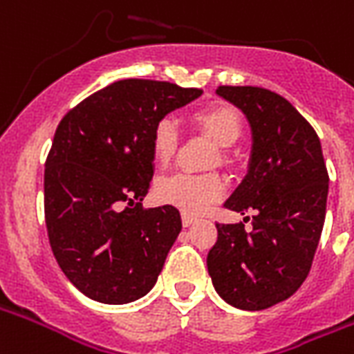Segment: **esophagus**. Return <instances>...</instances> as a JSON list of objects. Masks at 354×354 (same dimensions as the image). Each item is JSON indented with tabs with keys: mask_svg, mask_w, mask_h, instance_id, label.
Returning a JSON list of instances; mask_svg holds the SVG:
<instances>
[{
	"mask_svg": "<svg viewBox=\"0 0 354 354\" xmlns=\"http://www.w3.org/2000/svg\"><path fill=\"white\" fill-rule=\"evenodd\" d=\"M195 217H193V215H189V213H182V223H183V226H191L193 225V223H195Z\"/></svg>",
	"mask_w": 354,
	"mask_h": 354,
	"instance_id": "1",
	"label": "esophagus"
}]
</instances>
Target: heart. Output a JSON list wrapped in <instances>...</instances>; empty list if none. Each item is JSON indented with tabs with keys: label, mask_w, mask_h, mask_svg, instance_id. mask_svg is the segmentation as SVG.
Masks as SVG:
<instances>
[{
	"label": "heart",
	"mask_w": 354,
	"mask_h": 354,
	"mask_svg": "<svg viewBox=\"0 0 354 354\" xmlns=\"http://www.w3.org/2000/svg\"><path fill=\"white\" fill-rule=\"evenodd\" d=\"M195 122L206 131L219 147H234L243 135V120L230 105H212L195 113ZM180 131L172 117L159 118L153 124L152 145L153 159L167 165L178 150ZM226 156L223 153V159ZM156 195L161 202L185 213H201L225 195V182L219 174H191L178 171L163 176L156 185Z\"/></svg>",
	"instance_id": "obj_1"
}]
</instances>
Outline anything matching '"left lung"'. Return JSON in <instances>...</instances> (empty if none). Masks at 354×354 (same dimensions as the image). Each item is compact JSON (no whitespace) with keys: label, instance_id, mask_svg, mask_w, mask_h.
I'll return each mask as SVG.
<instances>
[{"label":"left lung","instance_id":"8db88e82","mask_svg":"<svg viewBox=\"0 0 354 354\" xmlns=\"http://www.w3.org/2000/svg\"><path fill=\"white\" fill-rule=\"evenodd\" d=\"M252 129L249 172L225 207L252 223L219 225L207 273L226 303L266 310L295 293L308 277L327 212L328 172L319 137L280 94L261 87H223Z\"/></svg>","mask_w":354,"mask_h":354}]
</instances>
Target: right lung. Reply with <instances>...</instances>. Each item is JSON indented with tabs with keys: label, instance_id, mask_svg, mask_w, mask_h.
I'll return each instance as SVG.
<instances>
[{
	"label": "right lung",
	"instance_id": "right-lung-1",
	"mask_svg": "<svg viewBox=\"0 0 354 354\" xmlns=\"http://www.w3.org/2000/svg\"><path fill=\"white\" fill-rule=\"evenodd\" d=\"M201 88L120 80L59 122L44 169L51 250L66 279L94 301L131 303L152 290L182 230L174 206L142 207L153 176L150 137Z\"/></svg>",
	"mask_w": 354,
	"mask_h": 354
}]
</instances>
